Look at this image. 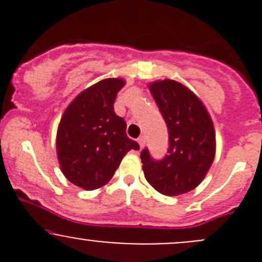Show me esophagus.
Listing matches in <instances>:
<instances>
[{"mask_svg":"<svg viewBox=\"0 0 262 262\" xmlns=\"http://www.w3.org/2000/svg\"><path fill=\"white\" fill-rule=\"evenodd\" d=\"M138 143H139V147L143 148L144 143H146V139H144V137H143V136L139 137V138H138Z\"/></svg>","mask_w":262,"mask_h":262,"instance_id":"34e87169","label":"esophagus"}]
</instances>
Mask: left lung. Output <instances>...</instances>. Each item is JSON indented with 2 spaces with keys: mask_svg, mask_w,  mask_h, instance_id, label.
Wrapping results in <instances>:
<instances>
[{
  "mask_svg": "<svg viewBox=\"0 0 262 262\" xmlns=\"http://www.w3.org/2000/svg\"><path fill=\"white\" fill-rule=\"evenodd\" d=\"M149 91L168 128V155L155 161L142 150L144 178L166 196L194 190L207 176L215 157V130L202 100L175 80L149 83Z\"/></svg>",
  "mask_w": 262,
  "mask_h": 262,
  "instance_id": "obj_1",
  "label": "left lung"
}]
</instances>
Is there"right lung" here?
Returning a JSON list of instances; mask_svg holds the SVG:
<instances>
[{
	"label": "right lung",
	"instance_id": "obj_1",
	"mask_svg": "<svg viewBox=\"0 0 262 262\" xmlns=\"http://www.w3.org/2000/svg\"><path fill=\"white\" fill-rule=\"evenodd\" d=\"M123 78L87 87L66 107L57 130L58 162L68 181L84 190L104 186L124 156L139 144L126 137V123L114 112Z\"/></svg>",
	"mask_w": 262,
	"mask_h": 262
}]
</instances>
